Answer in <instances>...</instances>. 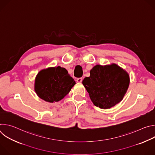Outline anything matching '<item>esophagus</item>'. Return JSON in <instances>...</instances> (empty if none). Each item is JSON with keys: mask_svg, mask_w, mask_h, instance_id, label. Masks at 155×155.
Wrapping results in <instances>:
<instances>
[{"mask_svg": "<svg viewBox=\"0 0 155 155\" xmlns=\"http://www.w3.org/2000/svg\"><path fill=\"white\" fill-rule=\"evenodd\" d=\"M82 80H83V78H82L81 77L77 78V81L78 83H81V82L82 81Z\"/></svg>", "mask_w": 155, "mask_h": 155, "instance_id": "34e87169", "label": "esophagus"}]
</instances>
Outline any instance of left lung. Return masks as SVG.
I'll return each instance as SVG.
<instances>
[{"mask_svg": "<svg viewBox=\"0 0 155 155\" xmlns=\"http://www.w3.org/2000/svg\"><path fill=\"white\" fill-rule=\"evenodd\" d=\"M94 105L101 108H110L119 103L129 84L128 74L115 64L95 65L90 76L82 81Z\"/></svg>", "mask_w": 155, "mask_h": 155, "instance_id": "1", "label": "left lung"}]
</instances>
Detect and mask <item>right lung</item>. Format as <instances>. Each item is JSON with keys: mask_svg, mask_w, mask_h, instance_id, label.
<instances>
[{"mask_svg": "<svg viewBox=\"0 0 155 155\" xmlns=\"http://www.w3.org/2000/svg\"><path fill=\"white\" fill-rule=\"evenodd\" d=\"M75 82L65 68L58 66L43 69L37 74L35 91L38 97L48 102H58L71 91Z\"/></svg>", "mask_w": 155, "mask_h": 155, "instance_id": "1", "label": "right lung"}]
</instances>
